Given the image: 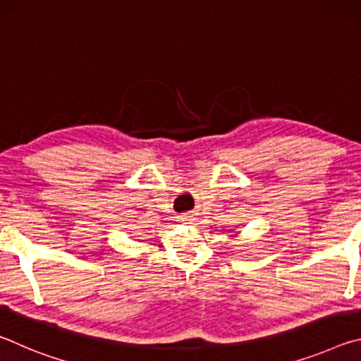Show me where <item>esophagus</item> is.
<instances>
[{
  "instance_id": "34e87169",
  "label": "esophagus",
  "mask_w": 361,
  "mask_h": 361,
  "mask_svg": "<svg viewBox=\"0 0 361 361\" xmlns=\"http://www.w3.org/2000/svg\"><path fill=\"white\" fill-rule=\"evenodd\" d=\"M191 215H189V213H185V215H181L180 216V221H191Z\"/></svg>"
}]
</instances>
